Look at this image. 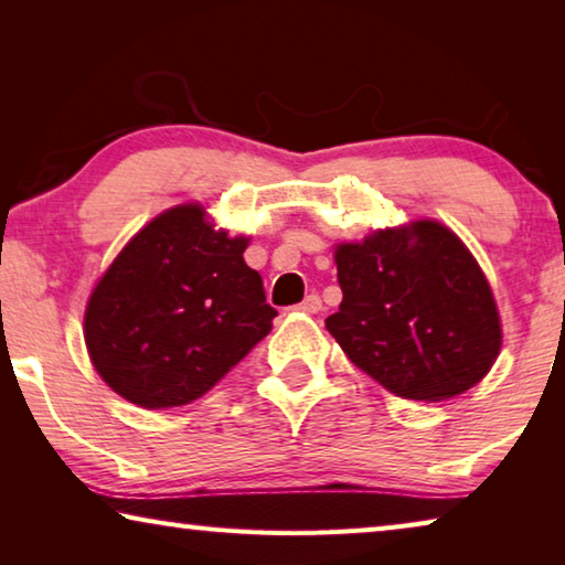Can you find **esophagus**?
<instances>
[{
    "instance_id": "obj_1",
    "label": "esophagus",
    "mask_w": 565,
    "mask_h": 565,
    "mask_svg": "<svg viewBox=\"0 0 565 565\" xmlns=\"http://www.w3.org/2000/svg\"><path fill=\"white\" fill-rule=\"evenodd\" d=\"M296 309L303 311V313H319V311L323 309L321 296H319V294H309L299 306H296Z\"/></svg>"
}]
</instances>
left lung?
Instances as JSON below:
<instances>
[{
  "label": "left lung",
  "instance_id": "left-lung-1",
  "mask_svg": "<svg viewBox=\"0 0 565 565\" xmlns=\"http://www.w3.org/2000/svg\"><path fill=\"white\" fill-rule=\"evenodd\" d=\"M343 301L327 329L391 394L444 401L478 384L501 351L481 266L451 228L414 222L337 248Z\"/></svg>",
  "mask_w": 565,
  "mask_h": 565
}]
</instances>
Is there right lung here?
Here are the masks:
<instances>
[{
    "label": "right lung",
    "instance_id": "obj_1",
    "mask_svg": "<svg viewBox=\"0 0 565 565\" xmlns=\"http://www.w3.org/2000/svg\"><path fill=\"white\" fill-rule=\"evenodd\" d=\"M246 244L184 204L121 248L84 313L94 369L119 396L141 408L191 404L271 331L276 309Z\"/></svg>",
    "mask_w": 565,
    "mask_h": 565
}]
</instances>
